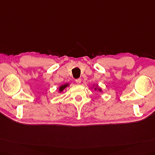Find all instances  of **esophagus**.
<instances>
[{"label": "esophagus", "instance_id": "1", "mask_svg": "<svg viewBox=\"0 0 155 155\" xmlns=\"http://www.w3.org/2000/svg\"><path fill=\"white\" fill-rule=\"evenodd\" d=\"M76 81L77 84H80L81 82V78H77V79H76V81Z\"/></svg>", "mask_w": 155, "mask_h": 155}]
</instances>
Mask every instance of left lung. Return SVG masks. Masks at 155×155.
<instances>
[{"mask_svg":"<svg viewBox=\"0 0 155 155\" xmlns=\"http://www.w3.org/2000/svg\"><path fill=\"white\" fill-rule=\"evenodd\" d=\"M95 90H96V88H95ZM99 91H101V89H99Z\"/></svg>","mask_w":155,"mask_h":155,"instance_id":"8db88e82","label":"left lung"}]
</instances>
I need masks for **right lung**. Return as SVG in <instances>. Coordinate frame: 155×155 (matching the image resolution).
I'll use <instances>...</instances> for the list:
<instances>
[{
	"mask_svg": "<svg viewBox=\"0 0 155 155\" xmlns=\"http://www.w3.org/2000/svg\"><path fill=\"white\" fill-rule=\"evenodd\" d=\"M67 86H68V84H64V85H62L61 86H60V88H59V91H60V92L63 91V90L64 88H65Z\"/></svg>",
	"mask_w": 155,
	"mask_h": 155,
	"instance_id": "right-lung-1",
	"label": "right lung"
}]
</instances>
